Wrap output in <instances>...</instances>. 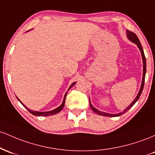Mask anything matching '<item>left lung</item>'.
Returning <instances> with one entry per match:
<instances>
[{"mask_svg":"<svg viewBox=\"0 0 155 155\" xmlns=\"http://www.w3.org/2000/svg\"><path fill=\"white\" fill-rule=\"evenodd\" d=\"M127 36L128 39H129L130 41H132V42L135 43V44L137 45V46H138V48H139V50H140V53H141L142 60H143V79H142V83H141V86H140V91H139L138 95H137V97H135V100L133 101V102H132V103L130 104V105L128 106V107H127V108L125 109V110H123L122 112L119 113V114H107V113L102 112V111L97 110V109H96V108H95V107H94L93 106H92L91 102H90V99H89V103H90V106H91V109H92V110H93L94 112H95V113H96V114H99V115H100V116H109V117H115V116H119L122 115V114H125V113H126L127 110H129L131 108V107L134 105V104H135V102H136L138 100L139 97H140V94H141V93H142V91H143V86H144V81H145L146 72H147V62H146V57H145V55H144L143 48H142L141 45H140V41H139L138 36L135 35V34H134L133 32H132V31H130L129 30H127Z\"/></svg>","mask_w":155,"mask_h":155,"instance_id":"obj_1","label":"left lung"}]
</instances>
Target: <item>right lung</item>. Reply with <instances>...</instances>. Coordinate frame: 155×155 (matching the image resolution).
I'll return each mask as SVG.
<instances>
[{
	"label": "right lung",
	"mask_w": 155,
	"mask_h": 155,
	"mask_svg": "<svg viewBox=\"0 0 155 155\" xmlns=\"http://www.w3.org/2000/svg\"><path fill=\"white\" fill-rule=\"evenodd\" d=\"M75 84V82L74 83H73L72 85H71L70 86H69V89H68V91L69 89H70L71 88H72V87L74 86V85ZM67 91L66 92V94H65V95H64V100H63V102H62V104L60 106H59V107H57V108H55V109H54V110H50V111H47V112H39V111H34V110H30V109L29 108H28L27 107H26V106L24 105V104H22V102L21 101H20V100H19L18 98H17V100H18L19 101H20V103L22 104V105L24 106V107H25L26 109H27L29 111V112L31 113V114H32L33 115H34V116H52V115H55V114H58V113H59L60 112L61 110H62V109H63V107H64V104H65V99H66V97H67Z\"/></svg>",
	"instance_id": "add662e5"
}]
</instances>
